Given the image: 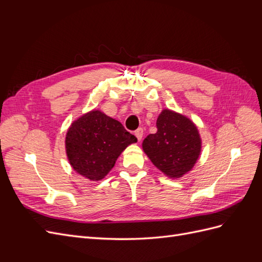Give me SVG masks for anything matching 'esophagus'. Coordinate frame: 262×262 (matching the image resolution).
I'll return each instance as SVG.
<instances>
[{
	"instance_id": "esophagus-1",
	"label": "esophagus",
	"mask_w": 262,
	"mask_h": 262,
	"mask_svg": "<svg viewBox=\"0 0 262 262\" xmlns=\"http://www.w3.org/2000/svg\"><path fill=\"white\" fill-rule=\"evenodd\" d=\"M136 137L138 138V140H139V141H141V140H142V138H143V129L139 128V129L136 131Z\"/></svg>"
}]
</instances>
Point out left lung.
Returning a JSON list of instances; mask_svg holds the SVG:
<instances>
[{"label": "left lung", "instance_id": "left-lung-1", "mask_svg": "<svg viewBox=\"0 0 262 262\" xmlns=\"http://www.w3.org/2000/svg\"><path fill=\"white\" fill-rule=\"evenodd\" d=\"M156 126L157 132L148 134L142 143L144 153L166 176L180 178L192 169L201 153L196 125L186 116L164 109Z\"/></svg>", "mask_w": 262, "mask_h": 262}]
</instances>
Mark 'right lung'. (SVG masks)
I'll return each instance as SVG.
<instances>
[{"label":"right lung","instance_id":"1","mask_svg":"<svg viewBox=\"0 0 262 262\" xmlns=\"http://www.w3.org/2000/svg\"><path fill=\"white\" fill-rule=\"evenodd\" d=\"M138 139L116 119L94 109L72 122L66 136V150L72 168L98 181L113 169L117 158Z\"/></svg>","mask_w":262,"mask_h":262}]
</instances>
